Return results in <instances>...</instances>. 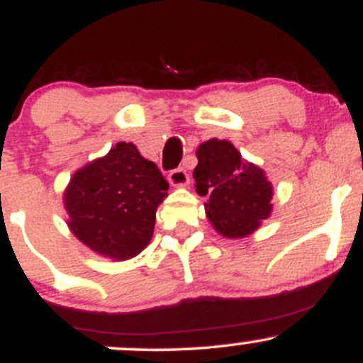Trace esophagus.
<instances>
[{
    "instance_id": "34e87169",
    "label": "esophagus",
    "mask_w": 363,
    "mask_h": 363,
    "mask_svg": "<svg viewBox=\"0 0 363 363\" xmlns=\"http://www.w3.org/2000/svg\"><path fill=\"white\" fill-rule=\"evenodd\" d=\"M169 182L176 187L187 186V182H189V176H187V172L182 167L174 169L169 172Z\"/></svg>"
}]
</instances>
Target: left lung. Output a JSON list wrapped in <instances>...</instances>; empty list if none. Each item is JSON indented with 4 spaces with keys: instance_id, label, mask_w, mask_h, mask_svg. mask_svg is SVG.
Listing matches in <instances>:
<instances>
[{
    "instance_id": "8db88e82",
    "label": "left lung",
    "mask_w": 363,
    "mask_h": 363,
    "mask_svg": "<svg viewBox=\"0 0 363 363\" xmlns=\"http://www.w3.org/2000/svg\"><path fill=\"white\" fill-rule=\"evenodd\" d=\"M196 193L208 196L206 216L228 239L252 234L272 213L273 186L230 141L208 140L196 152Z\"/></svg>"
}]
</instances>
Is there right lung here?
Instances as JSON below:
<instances>
[{"instance_id":"1","label":"right lung","mask_w":363,"mask_h":363,"mask_svg":"<svg viewBox=\"0 0 363 363\" xmlns=\"http://www.w3.org/2000/svg\"><path fill=\"white\" fill-rule=\"evenodd\" d=\"M167 189L157 165L133 143L119 141L73 174L62 196L68 227L94 252L118 261L135 257L152 239Z\"/></svg>"}]
</instances>
